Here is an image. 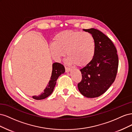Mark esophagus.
Returning a JSON list of instances; mask_svg holds the SVG:
<instances>
[{
	"mask_svg": "<svg viewBox=\"0 0 132 132\" xmlns=\"http://www.w3.org/2000/svg\"><path fill=\"white\" fill-rule=\"evenodd\" d=\"M65 68L66 72H69V71H70V70H71V69L70 68H69V67H65Z\"/></svg>",
	"mask_w": 132,
	"mask_h": 132,
	"instance_id": "esophagus-1",
	"label": "esophagus"
}]
</instances>
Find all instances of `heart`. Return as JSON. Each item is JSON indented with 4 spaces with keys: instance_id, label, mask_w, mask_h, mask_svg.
<instances>
[{
    "instance_id": "obj_1",
    "label": "heart",
    "mask_w": 132,
    "mask_h": 132,
    "mask_svg": "<svg viewBox=\"0 0 132 132\" xmlns=\"http://www.w3.org/2000/svg\"><path fill=\"white\" fill-rule=\"evenodd\" d=\"M50 48L52 55L57 61L66 52L69 63L84 67L93 59L96 43L93 35L88 32L66 30L55 35Z\"/></svg>"
}]
</instances>
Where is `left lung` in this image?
Instances as JSON below:
<instances>
[{"mask_svg": "<svg viewBox=\"0 0 132 132\" xmlns=\"http://www.w3.org/2000/svg\"><path fill=\"white\" fill-rule=\"evenodd\" d=\"M84 31L93 35L96 50L92 61L80 69L82 79L78 84V87L85 97L94 98L105 93L114 81L118 57L114 44L102 32L93 28Z\"/></svg>", "mask_w": 132, "mask_h": 132, "instance_id": "left-lung-1", "label": "left lung"}]
</instances>
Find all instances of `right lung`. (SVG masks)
<instances>
[{"instance_id":"1","label":"right lung","mask_w":132,"mask_h":132,"mask_svg":"<svg viewBox=\"0 0 132 132\" xmlns=\"http://www.w3.org/2000/svg\"><path fill=\"white\" fill-rule=\"evenodd\" d=\"M65 72V68L62 64L59 63H54L52 65V72L51 79L46 88L44 90L43 93L38 96H34L33 98L39 100L45 99L52 94L54 90L57 80L62 74Z\"/></svg>"}]
</instances>
